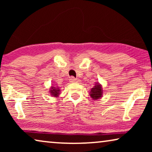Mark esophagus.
<instances>
[{"label":"esophagus","mask_w":152,"mask_h":152,"mask_svg":"<svg viewBox=\"0 0 152 152\" xmlns=\"http://www.w3.org/2000/svg\"><path fill=\"white\" fill-rule=\"evenodd\" d=\"M69 80H70V82H80V80H79L78 79L75 78V77H70Z\"/></svg>","instance_id":"1"}]
</instances>
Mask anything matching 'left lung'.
Returning a JSON list of instances; mask_svg holds the SVG:
<instances>
[{
    "label": "left lung",
    "mask_w": 152,
    "mask_h": 152,
    "mask_svg": "<svg viewBox=\"0 0 152 152\" xmlns=\"http://www.w3.org/2000/svg\"><path fill=\"white\" fill-rule=\"evenodd\" d=\"M103 95V89L102 85L99 82H97L93 86V88H91L90 91V96L91 98H93L94 100L102 98Z\"/></svg>",
    "instance_id": "1"
}]
</instances>
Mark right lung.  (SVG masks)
Listing matches in <instances>:
<instances>
[{"label":"right lung","instance_id":"obj_1","mask_svg":"<svg viewBox=\"0 0 152 152\" xmlns=\"http://www.w3.org/2000/svg\"><path fill=\"white\" fill-rule=\"evenodd\" d=\"M50 93L53 97H57L60 94V89L58 86H51L50 89Z\"/></svg>","mask_w":152,"mask_h":152}]
</instances>
